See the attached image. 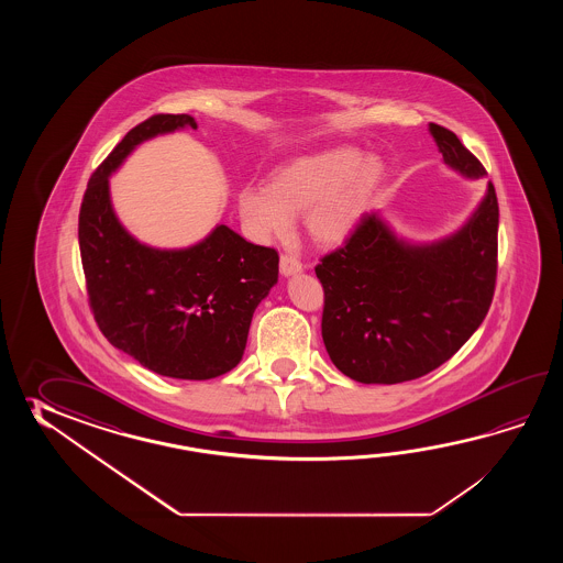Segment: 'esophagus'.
<instances>
[{
	"mask_svg": "<svg viewBox=\"0 0 563 563\" xmlns=\"http://www.w3.org/2000/svg\"><path fill=\"white\" fill-rule=\"evenodd\" d=\"M279 269H282L284 276H294V274H299L303 269V264L299 262L296 253H284L282 260H279Z\"/></svg>",
	"mask_w": 563,
	"mask_h": 563,
	"instance_id": "34e87169",
	"label": "esophagus"
}]
</instances>
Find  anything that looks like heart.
I'll use <instances>...</instances> for the list:
<instances>
[{"instance_id": "obj_1", "label": "heart", "mask_w": 563, "mask_h": 563, "mask_svg": "<svg viewBox=\"0 0 563 563\" xmlns=\"http://www.w3.org/2000/svg\"><path fill=\"white\" fill-rule=\"evenodd\" d=\"M384 179L378 156L344 146L301 156L277 168L265 187H245L238 195L241 221L255 240L287 238L294 219L306 213L313 240H346L358 225Z\"/></svg>"}]
</instances>
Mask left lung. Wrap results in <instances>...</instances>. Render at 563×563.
Here are the masks:
<instances>
[{"label":"left lung","mask_w":563,"mask_h":563,"mask_svg":"<svg viewBox=\"0 0 563 563\" xmlns=\"http://www.w3.org/2000/svg\"><path fill=\"white\" fill-rule=\"evenodd\" d=\"M443 161L468 179L487 170L456 134L429 124ZM499 205L493 183L453 235L415 245L366 213L346 243L316 265L322 338L335 368L362 384L415 380L475 334L497 279Z\"/></svg>","instance_id":"left-lung-1"}]
</instances>
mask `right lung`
I'll return each mask as SVG.
<instances>
[{"mask_svg":"<svg viewBox=\"0 0 563 563\" xmlns=\"http://www.w3.org/2000/svg\"><path fill=\"white\" fill-rule=\"evenodd\" d=\"M197 129L189 114L136 124L88 180L78 241L90 310L108 342L168 378L209 380L240 364L253 311L277 284L279 255L217 225L187 250H155L120 225L108 177L136 144Z\"/></svg>","mask_w":563,"mask_h":563,"instance_id":"add662e5","label":"right lung"}]
</instances>
